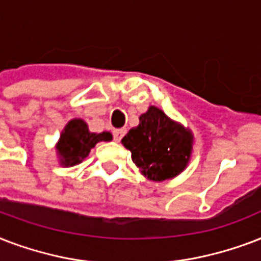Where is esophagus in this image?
<instances>
[{
    "mask_svg": "<svg viewBox=\"0 0 261 261\" xmlns=\"http://www.w3.org/2000/svg\"><path fill=\"white\" fill-rule=\"evenodd\" d=\"M125 135V129H116V130H113V137H114V140L118 143L121 141V139L124 137Z\"/></svg>",
    "mask_w": 261,
    "mask_h": 261,
    "instance_id": "obj_1",
    "label": "esophagus"
}]
</instances>
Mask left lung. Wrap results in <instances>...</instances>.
Wrapping results in <instances>:
<instances>
[{
  "instance_id": "1",
  "label": "left lung",
  "mask_w": 261,
  "mask_h": 261,
  "mask_svg": "<svg viewBox=\"0 0 261 261\" xmlns=\"http://www.w3.org/2000/svg\"><path fill=\"white\" fill-rule=\"evenodd\" d=\"M122 144L132 152V161L147 178L165 181L179 174L187 166L192 135L162 110L151 106L140 116L139 126L126 133Z\"/></svg>"
}]
</instances>
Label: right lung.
<instances>
[{"instance_id":"obj_1","label":"right lung","mask_w":261,"mask_h":261,"mask_svg":"<svg viewBox=\"0 0 261 261\" xmlns=\"http://www.w3.org/2000/svg\"><path fill=\"white\" fill-rule=\"evenodd\" d=\"M109 132L91 133L83 120H72L66 125L58 143V153L64 166H73L88 156L91 148L98 141H110Z\"/></svg>"}]
</instances>
